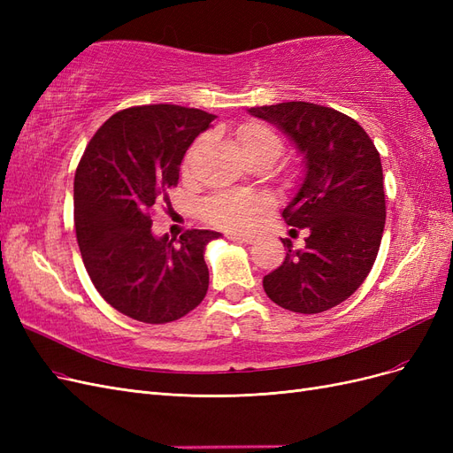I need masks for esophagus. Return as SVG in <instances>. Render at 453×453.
<instances>
[{
  "mask_svg": "<svg viewBox=\"0 0 453 453\" xmlns=\"http://www.w3.org/2000/svg\"><path fill=\"white\" fill-rule=\"evenodd\" d=\"M228 240L240 242V243H253L255 236H251V234H228Z\"/></svg>",
  "mask_w": 453,
  "mask_h": 453,
  "instance_id": "1",
  "label": "esophagus"
}]
</instances>
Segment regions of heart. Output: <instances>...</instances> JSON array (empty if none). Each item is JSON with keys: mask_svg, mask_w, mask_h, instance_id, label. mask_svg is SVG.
I'll return each mask as SVG.
<instances>
[{"mask_svg": "<svg viewBox=\"0 0 453 453\" xmlns=\"http://www.w3.org/2000/svg\"><path fill=\"white\" fill-rule=\"evenodd\" d=\"M238 140L243 155L250 160L270 157L276 160L281 155L283 143L280 135L260 122H245L238 128ZM270 208L268 198L250 193H221L208 198L202 205L203 217L215 226L226 230H242L251 219Z\"/></svg>", "mask_w": 453, "mask_h": 453, "instance_id": "heart-1", "label": "heart"}]
</instances>
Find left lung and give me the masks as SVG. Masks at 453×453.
Masks as SVG:
<instances>
[{"label": "left lung", "instance_id": "8db88e82", "mask_svg": "<svg viewBox=\"0 0 453 453\" xmlns=\"http://www.w3.org/2000/svg\"><path fill=\"white\" fill-rule=\"evenodd\" d=\"M276 125L304 155L306 175L285 205V223L308 228L306 248L291 240L281 266L263 280L270 300L298 313L344 303L372 268L386 225L381 160L357 120L308 102L251 107Z\"/></svg>", "mask_w": 453, "mask_h": 453}]
</instances>
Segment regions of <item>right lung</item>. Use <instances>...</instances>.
Wrapping results in <instances>:
<instances>
[{"mask_svg":"<svg viewBox=\"0 0 453 453\" xmlns=\"http://www.w3.org/2000/svg\"><path fill=\"white\" fill-rule=\"evenodd\" d=\"M215 115L172 104L109 117L75 172L73 217L83 263L107 304L143 323H170L208 293L203 250L221 234L187 230L157 238L149 210L180 181V166Z\"/></svg>","mask_w":453,"mask_h":453,"instance_id":"obj_1","label":"right lung"}]
</instances>
